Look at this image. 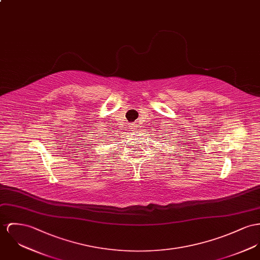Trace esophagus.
I'll return each mask as SVG.
<instances>
[{"instance_id": "obj_1", "label": "esophagus", "mask_w": 260, "mask_h": 260, "mask_svg": "<svg viewBox=\"0 0 260 260\" xmlns=\"http://www.w3.org/2000/svg\"><path fill=\"white\" fill-rule=\"evenodd\" d=\"M136 127H137V126H136L135 123H131L129 126H128V128H129L131 131H136Z\"/></svg>"}]
</instances>
